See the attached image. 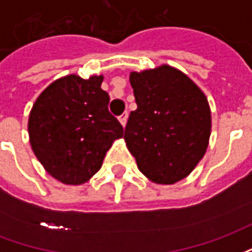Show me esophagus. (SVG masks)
<instances>
[{
    "mask_svg": "<svg viewBox=\"0 0 252 252\" xmlns=\"http://www.w3.org/2000/svg\"><path fill=\"white\" fill-rule=\"evenodd\" d=\"M119 120H120L121 126H126V120H128V112H124V113H123V115H121L120 117H119Z\"/></svg>",
    "mask_w": 252,
    "mask_h": 252,
    "instance_id": "obj_1",
    "label": "esophagus"
}]
</instances>
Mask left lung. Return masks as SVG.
<instances>
[{"label":"left lung","instance_id":"1","mask_svg":"<svg viewBox=\"0 0 252 252\" xmlns=\"http://www.w3.org/2000/svg\"><path fill=\"white\" fill-rule=\"evenodd\" d=\"M137 109L131 112L124 139L148 180L173 185L205 155L212 119L205 94L186 74L169 64L132 71Z\"/></svg>","mask_w":252,"mask_h":252}]
</instances>
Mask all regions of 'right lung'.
I'll return each mask as SVG.
<instances>
[{
  "instance_id": "add662e5",
  "label": "right lung",
  "mask_w": 252,
  "mask_h": 252,
  "mask_svg": "<svg viewBox=\"0 0 252 252\" xmlns=\"http://www.w3.org/2000/svg\"><path fill=\"white\" fill-rule=\"evenodd\" d=\"M102 75L70 74L43 90L32 106L28 133L32 151L55 180L82 185L102 166L106 151L123 137V126L108 110Z\"/></svg>"
}]
</instances>
